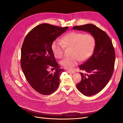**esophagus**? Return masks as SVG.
Here are the masks:
<instances>
[{"mask_svg":"<svg viewBox=\"0 0 123 123\" xmlns=\"http://www.w3.org/2000/svg\"><path fill=\"white\" fill-rule=\"evenodd\" d=\"M67 72L69 73L74 74L75 73V70H67Z\"/></svg>","mask_w":123,"mask_h":123,"instance_id":"obj_1","label":"esophagus"}]
</instances>
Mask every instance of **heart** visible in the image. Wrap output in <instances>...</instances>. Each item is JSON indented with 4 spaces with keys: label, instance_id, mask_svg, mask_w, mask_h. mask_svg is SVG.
Wrapping results in <instances>:
<instances>
[{
    "label": "heart",
    "instance_id": "1",
    "mask_svg": "<svg viewBox=\"0 0 123 123\" xmlns=\"http://www.w3.org/2000/svg\"><path fill=\"white\" fill-rule=\"evenodd\" d=\"M95 40L93 35L89 33L71 32L62 37L61 42L55 40L52 43L51 50L57 58L63 57L65 48L71 47L70 56L63 59L61 64L64 68L71 69L77 62H84L91 55L95 47Z\"/></svg>",
    "mask_w": 123,
    "mask_h": 123
}]
</instances>
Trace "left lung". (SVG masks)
Returning a JSON list of instances; mask_svg holds the SVG:
<instances>
[{"instance_id":"1","label":"left lung","mask_w":123,"mask_h":123,"mask_svg":"<svg viewBox=\"0 0 123 123\" xmlns=\"http://www.w3.org/2000/svg\"><path fill=\"white\" fill-rule=\"evenodd\" d=\"M72 29L89 32L94 37L93 53L79 66L87 74L80 73L81 80L76 87L84 95L96 94L105 88L113 74L115 55L112 43L105 32L94 25L75 26Z\"/></svg>"}]
</instances>
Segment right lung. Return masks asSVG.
I'll return each mask as SVG.
<instances>
[{"instance_id":"add662e5","label":"right lung","mask_w":123,"mask_h":123,"mask_svg":"<svg viewBox=\"0 0 123 123\" xmlns=\"http://www.w3.org/2000/svg\"><path fill=\"white\" fill-rule=\"evenodd\" d=\"M68 28L40 24L32 29L24 39L21 50V68L29 84L40 94H51L58 87L59 76L65 71L56 61L51 45ZM50 68L55 69L54 73L48 71Z\"/></svg>"}]
</instances>
